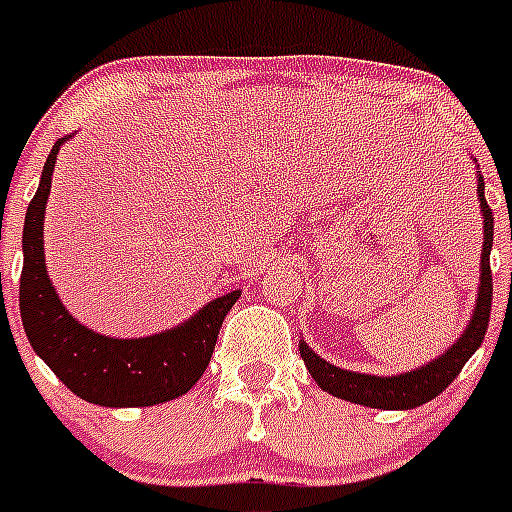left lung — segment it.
I'll return each instance as SVG.
<instances>
[{
  "label": "left lung",
  "mask_w": 512,
  "mask_h": 512,
  "mask_svg": "<svg viewBox=\"0 0 512 512\" xmlns=\"http://www.w3.org/2000/svg\"><path fill=\"white\" fill-rule=\"evenodd\" d=\"M477 197L482 205V215H485V243H482V277H479V297L474 315L469 320L464 336L454 343V346L441 356V359L431 361V364L420 366L415 372L397 374V377H374V374H356L341 369V366L328 364L320 359L318 354H312V348L305 341H300V356L305 359L307 369H310L312 379L318 382L320 390L330 392V395L341 397V400L356 402V405H366V408L379 410H410L418 408L423 402L433 400L441 395L464 369L472 354L482 346L487 333V323H490L492 310V269H490V248H492V210L485 200V179H477Z\"/></svg>",
  "instance_id": "1"
}]
</instances>
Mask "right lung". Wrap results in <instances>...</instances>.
I'll return each instance as SVG.
<instances>
[{
	"instance_id": "right-lung-1",
	"label": "right lung",
	"mask_w": 512,
	"mask_h": 512,
	"mask_svg": "<svg viewBox=\"0 0 512 512\" xmlns=\"http://www.w3.org/2000/svg\"><path fill=\"white\" fill-rule=\"evenodd\" d=\"M63 138L43 166L22 230L20 312L27 341L81 400L104 408H148L184 395L205 374L217 333L241 292H228L192 320L148 338H107L84 328L61 305L43 264V217Z\"/></svg>"
}]
</instances>
